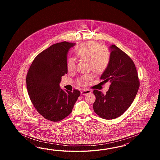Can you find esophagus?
<instances>
[{"instance_id": "esophagus-1", "label": "esophagus", "mask_w": 160, "mask_h": 160, "mask_svg": "<svg viewBox=\"0 0 160 160\" xmlns=\"http://www.w3.org/2000/svg\"><path fill=\"white\" fill-rule=\"evenodd\" d=\"M90 92H91V91H90V90L84 89V90H82V91L81 92V94H82V95H86V94H88V93H90Z\"/></svg>"}]
</instances>
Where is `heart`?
<instances>
[{"mask_svg":"<svg viewBox=\"0 0 160 160\" xmlns=\"http://www.w3.org/2000/svg\"><path fill=\"white\" fill-rule=\"evenodd\" d=\"M76 54L79 58L88 60L90 68L97 73L104 72L110 61L109 52L101 44L94 42L82 44L76 50ZM67 68L68 72H73L76 70V62L73 58L68 59ZM92 78V74H86L78 78V82L82 86H86Z\"/></svg>","mask_w":160,"mask_h":160,"instance_id":"heart-1","label":"heart"}]
</instances>
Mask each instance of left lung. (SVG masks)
Here are the masks:
<instances>
[{"instance_id": "8db88e82", "label": "left lung", "mask_w": 160, "mask_h": 160, "mask_svg": "<svg viewBox=\"0 0 160 160\" xmlns=\"http://www.w3.org/2000/svg\"><path fill=\"white\" fill-rule=\"evenodd\" d=\"M110 61L100 79L110 82L106 94L97 90L93 93L96 101L93 109L98 116L106 120L121 116L131 106L140 87V81L132 60L116 45L112 44Z\"/></svg>"}]
</instances>
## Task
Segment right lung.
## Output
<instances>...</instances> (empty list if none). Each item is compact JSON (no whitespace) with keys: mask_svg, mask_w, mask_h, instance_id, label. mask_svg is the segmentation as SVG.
I'll use <instances>...</instances> for the list:
<instances>
[{"mask_svg":"<svg viewBox=\"0 0 160 160\" xmlns=\"http://www.w3.org/2000/svg\"><path fill=\"white\" fill-rule=\"evenodd\" d=\"M75 43L54 44L34 59L26 76V85L34 108L46 119L57 122L72 111L80 92L60 88L62 77L68 73L67 55Z\"/></svg>","mask_w":160,"mask_h":160,"instance_id":"add662e5","label":"right lung"}]
</instances>
